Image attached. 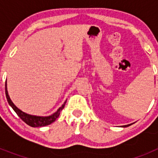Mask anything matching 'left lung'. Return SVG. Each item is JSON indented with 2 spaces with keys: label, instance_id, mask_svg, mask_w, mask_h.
I'll return each instance as SVG.
<instances>
[{
  "label": "left lung",
  "instance_id": "8db88e82",
  "mask_svg": "<svg viewBox=\"0 0 158 158\" xmlns=\"http://www.w3.org/2000/svg\"><path fill=\"white\" fill-rule=\"evenodd\" d=\"M128 126H131V124H128V125H125V126H124V127H128Z\"/></svg>",
  "mask_w": 158,
  "mask_h": 158
}]
</instances>
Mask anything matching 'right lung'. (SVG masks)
Returning a JSON list of instances; mask_svg holds the SVG:
<instances>
[{"label":"right lung","mask_w":158,"mask_h":158,"mask_svg":"<svg viewBox=\"0 0 158 158\" xmlns=\"http://www.w3.org/2000/svg\"><path fill=\"white\" fill-rule=\"evenodd\" d=\"M5 95H6V98L7 100H8V103L9 104V105L12 107V109L15 111V112L17 114L18 116L21 118L23 122L26 123L27 125L32 127H45L47 126V125H50V124L52 123L53 122H54V121L56 120V118H58L60 113H61L62 110L64 108L65 103H66V101L64 102V104H62V107H60L58 109V111H57L56 112H54V114H52L51 115H49V116H36V115H29V114H27V113L23 112V111H22L21 110L19 109V108L12 103L10 97L8 96V90H7V83H5Z\"/></svg>","instance_id":"right-lung-1"}]
</instances>
